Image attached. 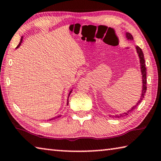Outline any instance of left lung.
I'll return each mask as SVG.
<instances>
[{
  "label": "left lung",
  "mask_w": 161,
  "mask_h": 161,
  "mask_svg": "<svg viewBox=\"0 0 161 161\" xmlns=\"http://www.w3.org/2000/svg\"><path fill=\"white\" fill-rule=\"evenodd\" d=\"M126 35V37L127 40H133V37L130 33L129 32H126L125 33ZM136 53L138 54V58H139V62H140V69H141V75H142V90H141V96H140V99L138 101L137 103L136 104L130 108V109L128 110L127 111L122 114H115V115H109V117H115V118H120V117H123L124 116L129 115V114L132 111H133L135 108L138 107V104L141 102V101L143 100L144 98V96H145L146 92V64H145V59H144V55L143 53V51L141 50V49L138 47V46H136Z\"/></svg>",
  "instance_id": "1"
}]
</instances>
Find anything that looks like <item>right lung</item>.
Here are the masks:
<instances>
[{
	"instance_id": "1",
	"label": "right lung",
	"mask_w": 161,
	"mask_h": 161,
	"mask_svg": "<svg viewBox=\"0 0 161 161\" xmlns=\"http://www.w3.org/2000/svg\"><path fill=\"white\" fill-rule=\"evenodd\" d=\"M23 37H21V39H20V43H19V45L17 46V47H16V49H17V48H18L19 47H20V45H21L22 42H23ZM72 89H73V88L71 89V90L69 91V94H68V97H67V106H68V104H69V97L70 94L72 93ZM61 116H62V115H58V116H55V117H53V118H52V119H49V121H52V120L57 119H58V118H59V117H61Z\"/></svg>"
}]
</instances>
